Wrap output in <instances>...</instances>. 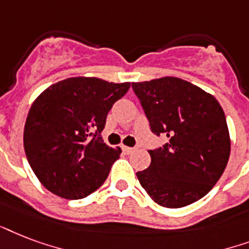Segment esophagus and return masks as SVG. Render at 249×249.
I'll list each match as a JSON object with an SVG mask.
<instances>
[{"label":"esophagus","mask_w":249,"mask_h":249,"mask_svg":"<svg viewBox=\"0 0 249 249\" xmlns=\"http://www.w3.org/2000/svg\"><path fill=\"white\" fill-rule=\"evenodd\" d=\"M122 149L124 153H127V155H130V153H132V152L135 151V148H131V146H126V145H123Z\"/></svg>","instance_id":"obj_1"}]
</instances>
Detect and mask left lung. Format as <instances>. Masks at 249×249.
<instances>
[{"instance_id": "8db88e82", "label": "left lung", "mask_w": 249, "mask_h": 249, "mask_svg": "<svg viewBox=\"0 0 249 249\" xmlns=\"http://www.w3.org/2000/svg\"><path fill=\"white\" fill-rule=\"evenodd\" d=\"M152 132L169 142L148 151L151 165L138 179L161 207L182 208L204 197L230 157V134L222 107L200 87L174 76L132 83Z\"/></svg>"}]
</instances>
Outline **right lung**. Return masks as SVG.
I'll list each match as a JSON object with an SVG mask.
<instances>
[{
	"label": "right lung",
	"instance_id": "obj_1",
	"mask_svg": "<svg viewBox=\"0 0 249 249\" xmlns=\"http://www.w3.org/2000/svg\"><path fill=\"white\" fill-rule=\"evenodd\" d=\"M131 83L76 76L48 87L27 115L23 142L42 186L67 200L97 190L119 159L121 148L103 140L107 115Z\"/></svg>",
	"mask_w": 249,
	"mask_h": 249
}]
</instances>
